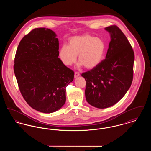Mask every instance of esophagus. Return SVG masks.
<instances>
[{"label": "esophagus", "instance_id": "34e87169", "mask_svg": "<svg viewBox=\"0 0 151 151\" xmlns=\"http://www.w3.org/2000/svg\"><path fill=\"white\" fill-rule=\"evenodd\" d=\"M80 76V73L78 72H75V78H77Z\"/></svg>", "mask_w": 151, "mask_h": 151}]
</instances>
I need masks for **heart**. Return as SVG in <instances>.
Segmentation results:
<instances>
[{
    "instance_id": "b5f03b06",
    "label": "heart",
    "mask_w": 151,
    "mask_h": 151,
    "mask_svg": "<svg viewBox=\"0 0 151 151\" xmlns=\"http://www.w3.org/2000/svg\"><path fill=\"white\" fill-rule=\"evenodd\" d=\"M106 50L105 42L89 34L75 36L70 39L68 45L63 44L59 51L61 62L67 66L75 62L79 55V66L92 69L102 61Z\"/></svg>"
}]
</instances>
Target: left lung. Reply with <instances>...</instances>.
I'll list each match as a JSON object with an SVG mask.
<instances>
[{
    "label": "left lung",
    "instance_id": "left-lung-1",
    "mask_svg": "<svg viewBox=\"0 0 151 151\" xmlns=\"http://www.w3.org/2000/svg\"><path fill=\"white\" fill-rule=\"evenodd\" d=\"M111 41L105 59L81 76L86 81L87 102L99 109L110 107L120 100L131 85L134 52L126 36L115 25L105 28Z\"/></svg>",
    "mask_w": 151,
    "mask_h": 151
}]
</instances>
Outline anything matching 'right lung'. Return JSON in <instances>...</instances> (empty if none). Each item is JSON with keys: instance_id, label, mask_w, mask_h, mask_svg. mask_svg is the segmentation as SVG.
I'll use <instances>...</instances> for the list:
<instances>
[{"instance_id": "right-lung-1", "label": "right lung", "mask_w": 151, "mask_h": 151, "mask_svg": "<svg viewBox=\"0 0 151 151\" xmlns=\"http://www.w3.org/2000/svg\"><path fill=\"white\" fill-rule=\"evenodd\" d=\"M50 29H33L20 42L14 57V75L23 98L31 108L51 113L65 102V88L74 72L58 58L59 41Z\"/></svg>"}]
</instances>
